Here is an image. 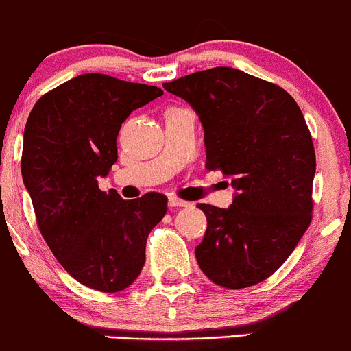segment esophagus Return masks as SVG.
Masks as SVG:
<instances>
[{
  "instance_id": "1",
  "label": "esophagus",
  "mask_w": 351,
  "mask_h": 351,
  "mask_svg": "<svg viewBox=\"0 0 351 351\" xmlns=\"http://www.w3.org/2000/svg\"><path fill=\"white\" fill-rule=\"evenodd\" d=\"M169 206L171 207H187L191 204L187 201H182V199L174 197V195H172V197H169Z\"/></svg>"
}]
</instances>
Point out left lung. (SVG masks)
Returning <instances> with one entry per match:
<instances>
[{
  "label": "left lung",
  "instance_id": "8db88e82",
  "mask_svg": "<svg viewBox=\"0 0 351 351\" xmlns=\"http://www.w3.org/2000/svg\"><path fill=\"white\" fill-rule=\"evenodd\" d=\"M189 101L204 127L206 169L231 177L228 209L197 204L207 217L199 267L229 289L269 278L313 219L315 147L300 107L281 86L216 66L164 84Z\"/></svg>",
  "mask_w": 351,
  "mask_h": 351
}]
</instances>
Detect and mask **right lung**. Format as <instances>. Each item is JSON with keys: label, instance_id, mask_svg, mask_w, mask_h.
Wrapping results in <instances>:
<instances>
[{"label": "right lung", "instance_id": "add662e5", "mask_svg": "<svg viewBox=\"0 0 351 351\" xmlns=\"http://www.w3.org/2000/svg\"><path fill=\"white\" fill-rule=\"evenodd\" d=\"M160 95L157 86L85 73L40 97L26 122L21 176L41 236L66 273L97 291L137 280L147 236L167 213L159 192L123 201L97 182L117 162L127 117Z\"/></svg>", "mask_w": 351, "mask_h": 351}]
</instances>
